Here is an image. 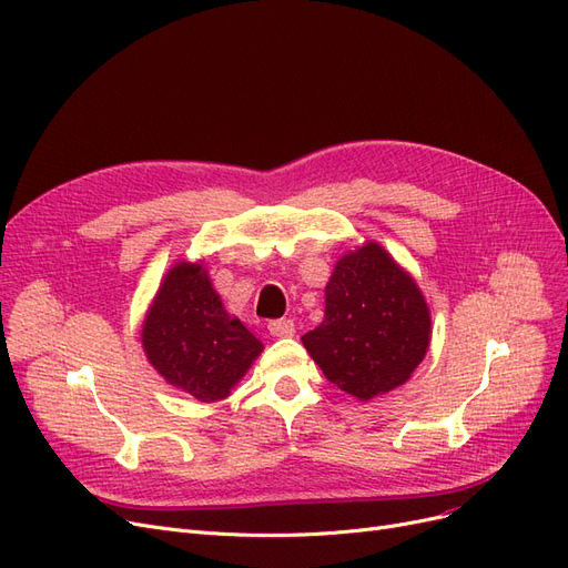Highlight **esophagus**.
Masks as SVG:
<instances>
[{"label":"esophagus","mask_w":568,"mask_h":568,"mask_svg":"<svg viewBox=\"0 0 568 568\" xmlns=\"http://www.w3.org/2000/svg\"><path fill=\"white\" fill-rule=\"evenodd\" d=\"M268 332L273 334V337H292V334H295V323H292L290 318L271 321L268 323Z\"/></svg>","instance_id":"obj_1"}]
</instances>
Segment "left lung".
<instances>
[{"label":"left lung","instance_id":"8db88e82","mask_svg":"<svg viewBox=\"0 0 568 568\" xmlns=\"http://www.w3.org/2000/svg\"><path fill=\"white\" fill-rule=\"evenodd\" d=\"M327 382L358 400L403 386L430 344V311L379 243L344 255L325 287V318L302 337Z\"/></svg>","mask_w":568,"mask_h":568}]
</instances>
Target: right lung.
<instances>
[{
  "label": "right lung",
  "mask_w": 568,
  "mask_h": 568,
  "mask_svg": "<svg viewBox=\"0 0 568 568\" xmlns=\"http://www.w3.org/2000/svg\"><path fill=\"white\" fill-rule=\"evenodd\" d=\"M142 348L168 384L201 403H217L243 379L264 346L229 316L201 262H178L146 311Z\"/></svg>",
  "instance_id": "obj_1"
}]
</instances>
